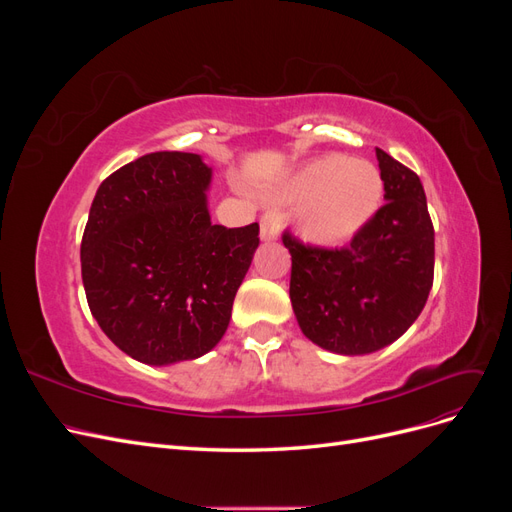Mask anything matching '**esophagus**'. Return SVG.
<instances>
[{
	"instance_id": "1",
	"label": "esophagus",
	"mask_w": 512,
	"mask_h": 512,
	"mask_svg": "<svg viewBox=\"0 0 512 512\" xmlns=\"http://www.w3.org/2000/svg\"><path fill=\"white\" fill-rule=\"evenodd\" d=\"M284 224V213L280 207H271L260 218V239L262 241H275L280 235V228Z\"/></svg>"
}]
</instances>
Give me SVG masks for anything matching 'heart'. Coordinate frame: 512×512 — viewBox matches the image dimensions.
<instances>
[{
    "mask_svg": "<svg viewBox=\"0 0 512 512\" xmlns=\"http://www.w3.org/2000/svg\"><path fill=\"white\" fill-rule=\"evenodd\" d=\"M286 198L301 209V235L318 245L350 239L382 198V177L374 164L344 156H322L305 164L286 185Z\"/></svg>",
    "mask_w": 512,
    "mask_h": 512,
    "instance_id": "obj_1",
    "label": "heart"
}]
</instances>
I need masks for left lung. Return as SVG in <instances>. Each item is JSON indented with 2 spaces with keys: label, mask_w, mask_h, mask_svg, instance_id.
Listing matches in <instances>:
<instances>
[{
  "label": "left lung",
  "mask_w": 512,
  "mask_h": 512,
  "mask_svg": "<svg viewBox=\"0 0 512 512\" xmlns=\"http://www.w3.org/2000/svg\"><path fill=\"white\" fill-rule=\"evenodd\" d=\"M386 203L344 247L305 245L292 256L290 301L307 339L337 354L393 344L421 316L433 284V224L414 170L376 147Z\"/></svg>",
  "instance_id": "1"
}]
</instances>
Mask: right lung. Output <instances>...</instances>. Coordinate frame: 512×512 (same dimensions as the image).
<instances>
[{
	"mask_svg": "<svg viewBox=\"0 0 512 512\" xmlns=\"http://www.w3.org/2000/svg\"><path fill=\"white\" fill-rule=\"evenodd\" d=\"M211 168L156 151L106 177L81 243L87 303L111 342L147 365L192 361L228 329L258 222L211 224Z\"/></svg>",
	"mask_w": 512,
	"mask_h": 512,
	"instance_id": "1",
	"label": "right lung"
}]
</instances>
